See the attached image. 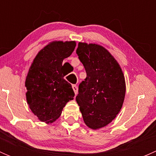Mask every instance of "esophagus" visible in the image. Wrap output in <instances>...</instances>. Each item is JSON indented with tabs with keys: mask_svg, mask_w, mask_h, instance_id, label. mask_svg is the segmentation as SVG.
<instances>
[{
	"mask_svg": "<svg viewBox=\"0 0 156 156\" xmlns=\"http://www.w3.org/2000/svg\"><path fill=\"white\" fill-rule=\"evenodd\" d=\"M72 89H73L75 95H77V94H78V87H77V85H75V84H72Z\"/></svg>",
	"mask_w": 156,
	"mask_h": 156,
	"instance_id": "obj_1",
	"label": "esophagus"
}]
</instances>
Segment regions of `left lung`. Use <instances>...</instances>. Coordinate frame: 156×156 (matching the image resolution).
Listing matches in <instances>:
<instances>
[{"mask_svg":"<svg viewBox=\"0 0 156 156\" xmlns=\"http://www.w3.org/2000/svg\"><path fill=\"white\" fill-rule=\"evenodd\" d=\"M76 53L87 77L80 83L76 101L92 129L105 127L116 117L125 96L123 72L107 50L95 44H78Z\"/></svg>","mask_w":156,"mask_h":156,"instance_id":"obj_1","label":"left lung"}]
</instances>
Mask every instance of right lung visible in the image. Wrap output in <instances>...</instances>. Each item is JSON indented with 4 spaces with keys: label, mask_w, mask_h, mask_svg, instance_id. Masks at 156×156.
<instances>
[{
    "label": "right lung",
    "mask_w": 156,
    "mask_h": 156,
    "mask_svg": "<svg viewBox=\"0 0 156 156\" xmlns=\"http://www.w3.org/2000/svg\"><path fill=\"white\" fill-rule=\"evenodd\" d=\"M75 41H54L34 58L26 80V99L32 112L41 122H53L75 96L72 85L64 79L62 61L75 50Z\"/></svg>",
    "instance_id": "add662e5"
}]
</instances>
